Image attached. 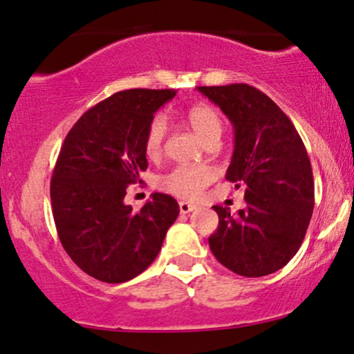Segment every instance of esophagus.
Here are the masks:
<instances>
[{
  "label": "esophagus",
  "instance_id": "esophagus-1",
  "mask_svg": "<svg viewBox=\"0 0 354 354\" xmlns=\"http://www.w3.org/2000/svg\"><path fill=\"white\" fill-rule=\"evenodd\" d=\"M194 209H196L194 204L186 203V201H181V203H180V212H181V214H188V212L194 211Z\"/></svg>",
  "mask_w": 354,
  "mask_h": 354
}]
</instances>
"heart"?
I'll list each match as a JSON object with an SVG mask.
<instances>
[{"label": "heart", "instance_id": "heart-1", "mask_svg": "<svg viewBox=\"0 0 354 354\" xmlns=\"http://www.w3.org/2000/svg\"><path fill=\"white\" fill-rule=\"evenodd\" d=\"M186 122L198 133L207 147L218 145L224 131V122L218 109L212 105L199 104L186 112ZM168 123L165 117H155L148 123L143 148L150 160L160 158L165 150ZM214 181V171L207 166H174L168 173L156 178V188L183 199H194L206 186Z\"/></svg>", "mask_w": 354, "mask_h": 354}]
</instances>
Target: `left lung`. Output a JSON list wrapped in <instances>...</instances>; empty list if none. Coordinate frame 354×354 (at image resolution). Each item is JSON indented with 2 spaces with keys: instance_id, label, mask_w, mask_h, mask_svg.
<instances>
[{
  "instance_id": "obj_1",
  "label": "left lung",
  "mask_w": 354,
  "mask_h": 354,
  "mask_svg": "<svg viewBox=\"0 0 354 354\" xmlns=\"http://www.w3.org/2000/svg\"><path fill=\"white\" fill-rule=\"evenodd\" d=\"M219 105L236 131L225 180L244 189L236 216L214 206L219 225L209 237L214 257L244 277L274 274L297 254L315 206L308 153L290 118L247 84L198 87Z\"/></svg>"
}]
</instances>
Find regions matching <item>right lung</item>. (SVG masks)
<instances>
[{"label":"right lung","mask_w":354,"mask_h":354,"mask_svg":"<svg viewBox=\"0 0 354 354\" xmlns=\"http://www.w3.org/2000/svg\"><path fill=\"white\" fill-rule=\"evenodd\" d=\"M173 88H130L88 109L64 140L53 178L50 206L57 236L85 274L122 283L158 255L180 206L155 193L140 211L127 206V188L148 166L143 142L156 110Z\"/></svg>","instance_id":"1"}]
</instances>
